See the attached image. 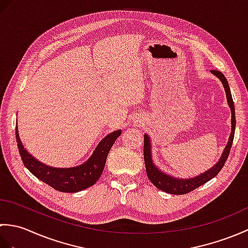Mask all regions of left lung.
<instances>
[{
	"instance_id": "1",
	"label": "left lung",
	"mask_w": 248,
	"mask_h": 248,
	"mask_svg": "<svg viewBox=\"0 0 248 248\" xmlns=\"http://www.w3.org/2000/svg\"><path fill=\"white\" fill-rule=\"evenodd\" d=\"M214 76H217L220 81H222L225 92H226V96H227V101L231 109V134L228 140V144L226 146V148L223 152V155L220 157V160L218 163H217L211 170H209L208 171L203 172L202 175H200L196 178H192V179H177V178H172L170 176H167L166 173L160 171L154 165L151 159V149H150V140L148 135L145 134L144 135V160H145V166H146V171H147V176H148L149 180L154 183V186H156L159 189L163 192L170 193V194H175V195H184L187 194L189 192L194 191L200 186H202L205 182H208L209 180H211L212 178H214L217 173L220 171V170L224 167L226 161L228 159V155L230 154V149L231 146H232L233 143V138H234V130H235V113H234V104H233V100L232 96H231V92L229 88V84L226 80L225 76L222 72L218 70H211Z\"/></svg>"
}]
</instances>
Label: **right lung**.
Masks as SVG:
<instances>
[{"instance_id": "obj_1", "label": "right lung", "mask_w": 248, "mask_h": 248, "mask_svg": "<svg viewBox=\"0 0 248 248\" xmlns=\"http://www.w3.org/2000/svg\"><path fill=\"white\" fill-rule=\"evenodd\" d=\"M120 134L121 131L117 130L105 136L97 146L93 155L83 165L73 168H53L37 161L24 149L19 139L18 129L16 128L19 154L25 167L43 182L56 191L64 193L80 192L97 182L102 175L108 152Z\"/></svg>"}]
</instances>
